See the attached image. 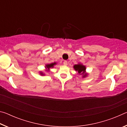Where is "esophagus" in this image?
Listing matches in <instances>:
<instances>
[{
	"instance_id": "obj_1",
	"label": "esophagus",
	"mask_w": 127,
	"mask_h": 127,
	"mask_svg": "<svg viewBox=\"0 0 127 127\" xmlns=\"http://www.w3.org/2000/svg\"><path fill=\"white\" fill-rule=\"evenodd\" d=\"M67 63H68V62H67V61H64V62H63V64L64 65H67Z\"/></svg>"
}]
</instances>
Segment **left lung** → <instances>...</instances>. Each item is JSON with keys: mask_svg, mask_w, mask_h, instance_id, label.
Masks as SVG:
<instances>
[{"mask_svg": "<svg viewBox=\"0 0 127 127\" xmlns=\"http://www.w3.org/2000/svg\"><path fill=\"white\" fill-rule=\"evenodd\" d=\"M74 69L76 70V71H78V73L80 74L82 72V73L81 74H83V77H85L86 76V74H85V72L86 70V67L85 66L82 65V64H76V65H74Z\"/></svg>", "mask_w": 127, "mask_h": 127, "instance_id": "obj_1", "label": "left lung"}]
</instances>
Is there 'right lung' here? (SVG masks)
I'll use <instances>...</instances> for the list:
<instances>
[{"mask_svg": "<svg viewBox=\"0 0 127 127\" xmlns=\"http://www.w3.org/2000/svg\"><path fill=\"white\" fill-rule=\"evenodd\" d=\"M55 64H56V63H51V64H48V65H46V68L48 69V70H49V69H50V68H53V66H54V65H55ZM40 74H41V75H44V74H43L42 72H41Z\"/></svg>", "mask_w": 127, "mask_h": 127, "instance_id": "1", "label": "right lung"}]
</instances>
